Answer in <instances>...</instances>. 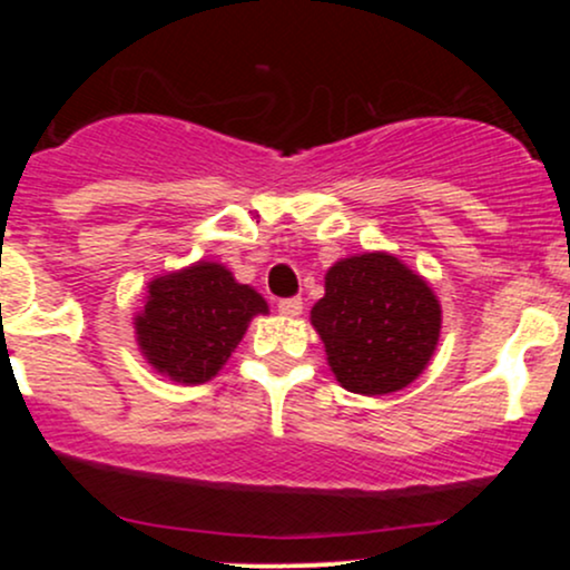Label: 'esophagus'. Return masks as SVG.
Masks as SVG:
<instances>
[{"label":"esophagus","mask_w":570,"mask_h":570,"mask_svg":"<svg viewBox=\"0 0 570 570\" xmlns=\"http://www.w3.org/2000/svg\"><path fill=\"white\" fill-rule=\"evenodd\" d=\"M278 313L281 316H299V313H303V299L299 297L278 299Z\"/></svg>","instance_id":"obj_1"}]
</instances>
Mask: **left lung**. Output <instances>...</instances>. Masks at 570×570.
<instances>
[{
	"label": "left lung",
	"mask_w": 570,
	"mask_h": 570,
	"mask_svg": "<svg viewBox=\"0 0 570 570\" xmlns=\"http://www.w3.org/2000/svg\"><path fill=\"white\" fill-rule=\"evenodd\" d=\"M311 322L343 389L381 396L426 370L442 311L421 276L391 254H358L330 267Z\"/></svg>",
	"instance_id": "obj_1"
}]
</instances>
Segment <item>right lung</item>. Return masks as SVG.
<instances>
[{
	"label": "right lung",
	"mask_w": 570,
	"mask_h": 570,
	"mask_svg": "<svg viewBox=\"0 0 570 570\" xmlns=\"http://www.w3.org/2000/svg\"><path fill=\"white\" fill-rule=\"evenodd\" d=\"M267 303L217 263H198L155 278L136 316V337L155 370L176 383H206Z\"/></svg>",
	"instance_id": "1"
}]
</instances>
